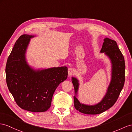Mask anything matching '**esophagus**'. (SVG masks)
Listing matches in <instances>:
<instances>
[{
	"label": "esophagus",
	"mask_w": 132,
	"mask_h": 132,
	"mask_svg": "<svg viewBox=\"0 0 132 132\" xmlns=\"http://www.w3.org/2000/svg\"><path fill=\"white\" fill-rule=\"evenodd\" d=\"M75 73V70L72 67H69L68 69V73L69 76H72Z\"/></svg>",
	"instance_id": "34e87169"
}]
</instances>
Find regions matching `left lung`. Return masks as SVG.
<instances>
[{"label":"left lung","mask_w":132,"mask_h":132,"mask_svg":"<svg viewBox=\"0 0 132 132\" xmlns=\"http://www.w3.org/2000/svg\"><path fill=\"white\" fill-rule=\"evenodd\" d=\"M100 52H104L111 61V81L108 87L106 95L99 103L95 105H86L81 104L76 97L73 96L74 106L75 109L84 114H99L109 109L116 103L124 85L126 68L124 58L117 42L109 38H105ZM72 82L76 95L79 88L78 80L76 78L72 77Z\"/></svg>","instance_id":"left-lung-1"}]
</instances>
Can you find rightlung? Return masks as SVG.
Returning a JSON list of instances; mask_svg holds the SVG:
<instances>
[{"label":"right lung","instance_id":"add662e5","mask_svg":"<svg viewBox=\"0 0 132 132\" xmlns=\"http://www.w3.org/2000/svg\"><path fill=\"white\" fill-rule=\"evenodd\" d=\"M32 36L16 40L5 67L6 81L16 103L23 109L43 112L51 105L53 93L68 75L66 66L35 71L27 63L25 53Z\"/></svg>","mask_w":132,"mask_h":132}]
</instances>
